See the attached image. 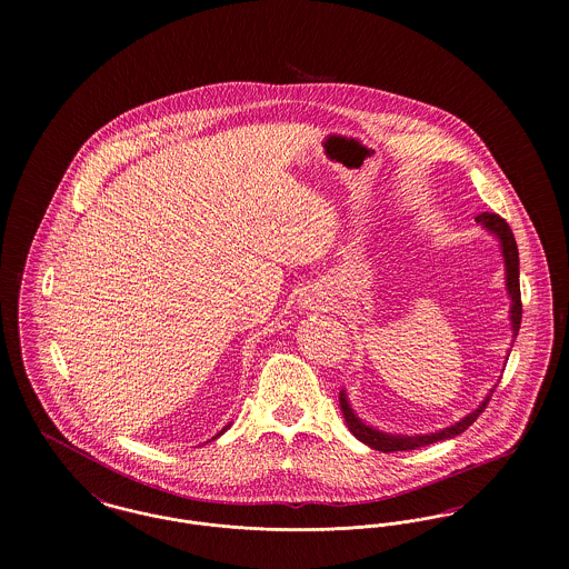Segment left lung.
Wrapping results in <instances>:
<instances>
[{
	"instance_id": "1",
	"label": "left lung",
	"mask_w": 569,
	"mask_h": 569,
	"mask_svg": "<svg viewBox=\"0 0 569 569\" xmlns=\"http://www.w3.org/2000/svg\"><path fill=\"white\" fill-rule=\"evenodd\" d=\"M478 223H482L487 230H490L499 243H501V253H503V262H506V286H508V295L512 298V305H510V320H512V332L518 335V328H520V320H522V302H520V281H518V247H516L515 234L508 226V221L503 217L497 216V213H480L476 217ZM495 388L487 395V399L478 406V409H473L471 413H467L460 422L443 429V431H437L431 435H390L381 433L378 429L365 425L356 413H353L352 407L348 403V395L346 390L339 392V403H341V411H343V418L348 422V429L352 431L356 439H360L362 443H367L369 448L379 450V452H403V450H416V448H422V446H429L435 441H441V439H452L457 435L465 433L476 420L478 416L487 409L488 401L492 397Z\"/></svg>"
}]
</instances>
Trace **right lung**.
Segmentation results:
<instances>
[{"label":"right lung","instance_id":"1","mask_svg":"<svg viewBox=\"0 0 569 569\" xmlns=\"http://www.w3.org/2000/svg\"><path fill=\"white\" fill-rule=\"evenodd\" d=\"M228 427H230V425H228ZM228 427H226V429H228ZM226 429H221V431H219V433H217L216 437H219V435L223 433V431H226ZM216 437H213V439H216Z\"/></svg>","mask_w":569,"mask_h":569}]
</instances>
